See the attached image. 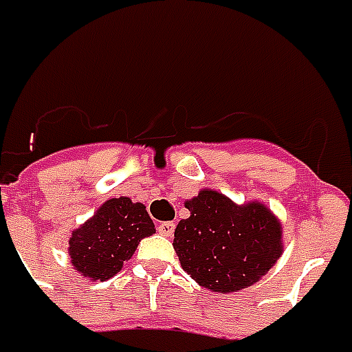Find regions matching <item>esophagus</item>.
<instances>
[{"label":"esophagus","mask_w":352,"mask_h":352,"mask_svg":"<svg viewBox=\"0 0 352 352\" xmlns=\"http://www.w3.org/2000/svg\"><path fill=\"white\" fill-rule=\"evenodd\" d=\"M158 232L162 236H173L174 223L173 221H162V223L158 225Z\"/></svg>","instance_id":"34e87169"}]
</instances>
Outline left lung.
<instances>
[{"label":"left lung","mask_w":352,"mask_h":352,"mask_svg":"<svg viewBox=\"0 0 352 352\" xmlns=\"http://www.w3.org/2000/svg\"><path fill=\"white\" fill-rule=\"evenodd\" d=\"M190 210L174 230L184 271L212 292H236L256 283L282 256V223L263 204L236 205L204 189L185 201Z\"/></svg>","instance_id":"8db88e82"}]
</instances>
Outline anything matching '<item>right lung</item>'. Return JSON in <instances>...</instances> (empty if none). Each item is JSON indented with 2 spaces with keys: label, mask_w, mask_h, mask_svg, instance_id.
<instances>
[{
  "label": "right lung",
  "mask_w": 352,
  "mask_h": 352,
  "mask_svg": "<svg viewBox=\"0 0 352 352\" xmlns=\"http://www.w3.org/2000/svg\"><path fill=\"white\" fill-rule=\"evenodd\" d=\"M156 232L143 204L131 198H111L91 220L72 230L69 256L72 265L85 278L105 282L123 269L138 243Z\"/></svg>",
  "instance_id": "1"
}]
</instances>
